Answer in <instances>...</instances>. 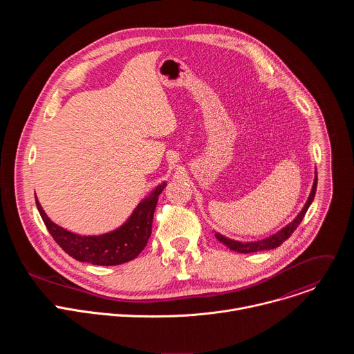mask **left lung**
I'll list each match as a JSON object with an SVG mask.
<instances>
[{"label": "left lung", "instance_id": "left-lung-1", "mask_svg": "<svg viewBox=\"0 0 354 354\" xmlns=\"http://www.w3.org/2000/svg\"><path fill=\"white\" fill-rule=\"evenodd\" d=\"M317 172H315V179H314V185H313V189H311V193L308 196V200L307 203L304 205V207H302V210L298 213V216L290 223L287 224L286 227H283L280 231H277L276 234L265 238V239H261V241H255V242H241V241H235V239H231V238H227L224 235H221L220 232H216V238L223 242L224 245H227L230 249L235 250V252H239V254H250V252H258V250H268V249H274L277 246H280L286 239H288V236L295 231V228L299 225V223L302 221V218H304L308 207L311 206L313 200L315 197V192H317Z\"/></svg>", "mask_w": 354, "mask_h": 354}]
</instances>
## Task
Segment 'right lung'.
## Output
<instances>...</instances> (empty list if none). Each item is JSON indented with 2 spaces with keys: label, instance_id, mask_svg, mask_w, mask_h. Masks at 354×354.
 I'll list each match as a JSON object with an SVG mask.
<instances>
[{
  "label": "right lung",
  "instance_id": "obj_1",
  "mask_svg": "<svg viewBox=\"0 0 354 354\" xmlns=\"http://www.w3.org/2000/svg\"><path fill=\"white\" fill-rule=\"evenodd\" d=\"M165 186L167 183L162 182L144 197L124 224L100 235H80L67 231L47 217L37 197L36 206L48 232L70 257L80 262H88L97 266H115L133 261L145 248L151 236V230H153L158 196Z\"/></svg>",
  "mask_w": 354,
  "mask_h": 354
}]
</instances>
